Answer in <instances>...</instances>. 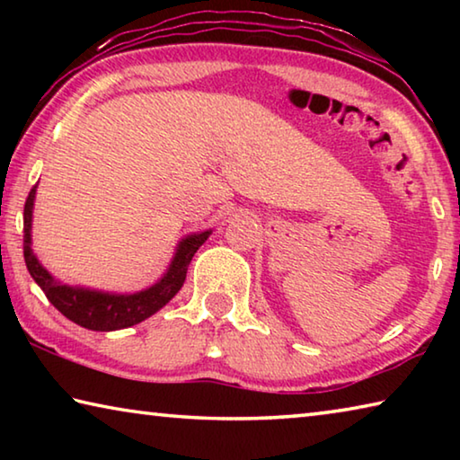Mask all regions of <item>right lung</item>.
Listing matches in <instances>:
<instances>
[{
    "instance_id": "1",
    "label": "right lung",
    "mask_w": 460,
    "mask_h": 460,
    "mask_svg": "<svg viewBox=\"0 0 460 460\" xmlns=\"http://www.w3.org/2000/svg\"><path fill=\"white\" fill-rule=\"evenodd\" d=\"M36 189L38 184L30 190L24 207V260L28 271L30 276L34 278V282L42 288L46 298L50 300V305L57 308L58 313L65 314L68 321L84 326V329L89 331L109 332L128 329V326H134L146 321V318L158 313L162 306H166L182 288L186 279V270H189L192 255L197 253V249L205 243L208 235L213 233L211 229L190 233V235L178 241L174 255L172 260H170V266L164 271V276L150 288H146V290H139L134 294H115L93 290V288L83 286H68L54 278L50 271L42 266L32 249V213Z\"/></svg>"
}]
</instances>
